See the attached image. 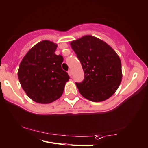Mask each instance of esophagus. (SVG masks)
<instances>
[{
    "label": "esophagus",
    "instance_id": "34e87169",
    "mask_svg": "<svg viewBox=\"0 0 148 148\" xmlns=\"http://www.w3.org/2000/svg\"><path fill=\"white\" fill-rule=\"evenodd\" d=\"M68 74L69 75V76L71 77V76H72V71H71V70H69V71H68Z\"/></svg>",
    "mask_w": 148,
    "mask_h": 148
}]
</instances>
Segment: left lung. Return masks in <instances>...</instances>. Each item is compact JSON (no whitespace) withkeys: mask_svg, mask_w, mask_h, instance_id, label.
<instances>
[{"mask_svg":"<svg viewBox=\"0 0 148 148\" xmlns=\"http://www.w3.org/2000/svg\"><path fill=\"white\" fill-rule=\"evenodd\" d=\"M70 44L84 71V80L76 83L79 93L94 102L107 100L122 82V64L119 55L106 42L90 35Z\"/></svg>","mask_w":148,"mask_h":148,"instance_id":"1","label":"left lung"}]
</instances>
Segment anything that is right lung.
<instances>
[{
    "label": "right lung",
    "instance_id": "obj_1",
    "mask_svg": "<svg viewBox=\"0 0 148 148\" xmlns=\"http://www.w3.org/2000/svg\"><path fill=\"white\" fill-rule=\"evenodd\" d=\"M58 45L48 40L38 42L26 53L18 70L23 89L32 100L46 104L61 97L70 77L61 69L63 58L54 53Z\"/></svg>",
    "mask_w": 148,
    "mask_h": 148
}]
</instances>
